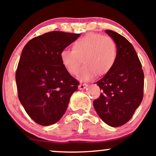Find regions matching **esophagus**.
Returning <instances> with one entry per match:
<instances>
[{
	"mask_svg": "<svg viewBox=\"0 0 156 156\" xmlns=\"http://www.w3.org/2000/svg\"><path fill=\"white\" fill-rule=\"evenodd\" d=\"M87 87H88V85H87V83H81V84H80L79 86H78V90H85Z\"/></svg>",
	"mask_w": 156,
	"mask_h": 156,
	"instance_id": "34e87169",
	"label": "esophagus"
}]
</instances>
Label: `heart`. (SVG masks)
<instances>
[{
  "label": "heart",
  "mask_w": 156,
  "mask_h": 156,
  "mask_svg": "<svg viewBox=\"0 0 156 156\" xmlns=\"http://www.w3.org/2000/svg\"><path fill=\"white\" fill-rule=\"evenodd\" d=\"M117 47L110 37L102 34L89 33L73 43V49H63L60 54L62 64L69 74L79 73L81 81L92 79L97 74L100 76L109 73L117 60Z\"/></svg>",
  "instance_id": "b5f03b06"
}]
</instances>
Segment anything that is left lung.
Here are the masks:
<instances>
[{"mask_svg": "<svg viewBox=\"0 0 156 156\" xmlns=\"http://www.w3.org/2000/svg\"><path fill=\"white\" fill-rule=\"evenodd\" d=\"M106 33L115 43L117 60L113 68L95 82L102 92L93 106L104 123L118 127L128 122L141 104L144 75L130 43L114 31L106 30Z\"/></svg>", "mask_w": 156, "mask_h": 156, "instance_id": "1", "label": "left lung"}]
</instances>
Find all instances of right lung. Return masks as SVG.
Segmentation results:
<instances>
[{"instance_id":"obj_1","label":"right lung","mask_w":156,"mask_h":156,"mask_svg":"<svg viewBox=\"0 0 156 156\" xmlns=\"http://www.w3.org/2000/svg\"><path fill=\"white\" fill-rule=\"evenodd\" d=\"M80 34L53 31L32 38L22 50L15 75L19 100L37 124L49 126L61 119L78 81L66 71L61 52Z\"/></svg>"}]
</instances>
